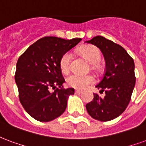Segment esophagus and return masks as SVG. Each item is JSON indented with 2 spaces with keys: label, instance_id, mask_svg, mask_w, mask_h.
<instances>
[{
  "label": "esophagus",
  "instance_id": "34e87169",
  "mask_svg": "<svg viewBox=\"0 0 146 146\" xmlns=\"http://www.w3.org/2000/svg\"><path fill=\"white\" fill-rule=\"evenodd\" d=\"M82 92H83V91L80 90H75V93H76V94H81Z\"/></svg>",
  "mask_w": 146,
  "mask_h": 146
}]
</instances>
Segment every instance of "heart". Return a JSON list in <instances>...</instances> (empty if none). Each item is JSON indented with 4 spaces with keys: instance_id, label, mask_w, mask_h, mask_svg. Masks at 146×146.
Instances as JSON below:
<instances>
[{
    "instance_id": "b5f03b06",
    "label": "heart",
    "mask_w": 146,
    "mask_h": 146,
    "mask_svg": "<svg viewBox=\"0 0 146 146\" xmlns=\"http://www.w3.org/2000/svg\"><path fill=\"white\" fill-rule=\"evenodd\" d=\"M80 54L87 59V61L92 64L94 68H98V62L100 61V50L94 46H85L80 49ZM70 62H71V53L66 52L62 55L59 59V68L63 73H67L70 69ZM94 77L88 75H80L76 73H73L66 78V83L71 87L76 89H84L89 85L94 82Z\"/></svg>"
}]
</instances>
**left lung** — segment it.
<instances>
[{
    "mask_svg": "<svg viewBox=\"0 0 146 146\" xmlns=\"http://www.w3.org/2000/svg\"><path fill=\"white\" fill-rule=\"evenodd\" d=\"M85 42L100 48L106 64L103 78L96 85L105 95L100 98L94 94V99L86 104V108L93 118L108 121L122 114L130 102L135 84L134 60L123 47L103 36Z\"/></svg>",
    "mask_w": 146,
    "mask_h": 146,
    "instance_id": "1",
    "label": "left lung"
}]
</instances>
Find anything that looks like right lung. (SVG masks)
I'll list each match as a JSON object with an SVG mask.
<instances>
[{
    "label": "right lung",
    "mask_w": 146,
    "mask_h": 146,
    "mask_svg": "<svg viewBox=\"0 0 146 146\" xmlns=\"http://www.w3.org/2000/svg\"><path fill=\"white\" fill-rule=\"evenodd\" d=\"M81 38L66 40L43 37L27 48L18 59L15 79L18 97L28 114L37 121L47 122L59 117L66 108L73 88L64 89L59 68L62 55L76 46ZM55 89L50 92V89Z\"/></svg>",
    "instance_id": "right-lung-1"
}]
</instances>
